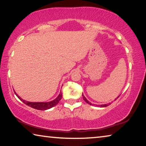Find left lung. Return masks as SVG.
<instances>
[{
    "mask_svg": "<svg viewBox=\"0 0 146 146\" xmlns=\"http://www.w3.org/2000/svg\"><path fill=\"white\" fill-rule=\"evenodd\" d=\"M82 96H83V99H84V101H85L86 103H88L89 104H90V105H93V104H92L91 103H90V102H89L87 99H86V98L85 96H84V95L83 94H82ZM119 97L117 98H119ZM117 98H116L115 99V100H116V99H117ZM108 104H111V103H109V104H101V105H97V106H99V107H106V106H108ZM94 105H95V104H94Z\"/></svg>",
    "mask_w": 146,
    "mask_h": 146,
    "instance_id": "left-lung-1",
    "label": "left lung"
}]
</instances>
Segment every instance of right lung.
Instances as JSON below:
<instances>
[{"label": "right lung", "mask_w": 146, "mask_h": 146, "mask_svg": "<svg viewBox=\"0 0 146 146\" xmlns=\"http://www.w3.org/2000/svg\"><path fill=\"white\" fill-rule=\"evenodd\" d=\"M14 92L15 94H16V96L18 97V98H19L20 101H22L24 104H27V106L31 107L33 108H35L36 110H46L52 108V107L56 106V104L60 102L61 98H62V94H61V92H60V94H59V96L54 99V100H53L52 101L37 102V103H33V102H29V101L23 100L22 98H20V97H19L17 95V93L15 92V90H14Z\"/></svg>", "instance_id": "obj_1"}]
</instances>
